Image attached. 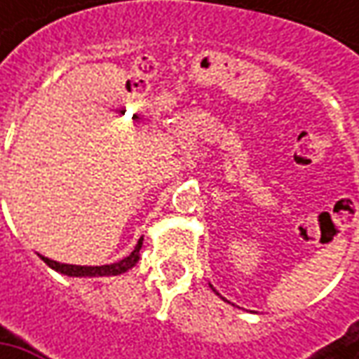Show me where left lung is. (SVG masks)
<instances>
[{
  "instance_id": "8db88e82",
  "label": "left lung",
  "mask_w": 359,
  "mask_h": 359,
  "mask_svg": "<svg viewBox=\"0 0 359 359\" xmlns=\"http://www.w3.org/2000/svg\"><path fill=\"white\" fill-rule=\"evenodd\" d=\"M212 290H214V285H212ZM214 292H215V290H214ZM215 294H217V292H215Z\"/></svg>"
}]
</instances>
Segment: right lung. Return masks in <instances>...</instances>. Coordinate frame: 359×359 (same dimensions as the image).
I'll return each instance as SVG.
<instances>
[{
  "mask_svg": "<svg viewBox=\"0 0 359 359\" xmlns=\"http://www.w3.org/2000/svg\"><path fill=\"white\" fill-rule=\"evenodd\" d=\"M142 240L140 238L137 245L133 248L128 257L119 259L116 264H107V266H72V264H60V262H53L49 257L39 255L49 268L60 271L63 276H69V278H104V276H119V273H126L128 269H131L137 262H140V250H142Z\"/></svg>",
  "mask_w": 359,
  "mask_h": 359,
  "instance_id": "1",
  "label": "right lung"
}]
</instances>
